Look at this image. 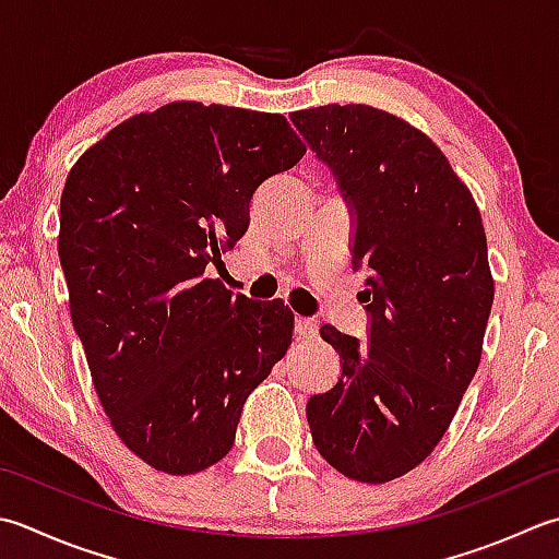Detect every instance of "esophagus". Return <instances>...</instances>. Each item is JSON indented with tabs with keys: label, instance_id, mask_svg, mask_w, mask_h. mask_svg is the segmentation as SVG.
I'll return each instance as SVG.
<instances>
[{
	"label": "esophagus",
	"instance_id": "obj_1",
	"mask_svg": "<svg viewBox=\"0 0 559 559\" xmlns=\"http://www.w3.org/2000/svg\"><path fill=\"white\" fill-rule=\"evenodd\" d=\"M295 336L305 338V342H314V338L320 336V324L314 320H302V317H298V320H295Z\"/></svg>",
	"mask_w": 559,
	"mask_h": 559
}]
</instances>
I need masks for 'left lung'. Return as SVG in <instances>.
Returning <instances> with one entry per match:
<instances>
[{
  "instance_id": "1",
  "label": "left lung",
  "mask_w": 559,
  "mask_h": 559,
  "mask_svg": "<svg viewBox=\"0 0 559 559\" xmlns=\"http://www.w3.org/2000/svg\"><path fill=\"white\" fill-rule=\"evenodd\" d=\"M356 213L370 342L324 324L342 378L312 395L317 451L356 483L407 475L451 426L475 378L495 302L483 215L441 147L366 104L290 114Z\"/></svg>"
}]
</instances>
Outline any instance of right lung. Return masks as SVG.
<instances>
[{"label":"right lung","mask_w":559,"mask_h":559,"mask_svg":"<svg viewBox=\"0 0 559 559\" xmlns=\"http://www.w3.org/2000/svg\"><path fill=\"white\" fill-rule=\"evenodd\" d=\"M305 152L281 114L171 102L108 130L68 174L58 254L74 332L118 439L162 473L223 461L249 392L288 352V305L235 298L205 266Z\"/></svg>","instance_id":"1"}]
</instances>
